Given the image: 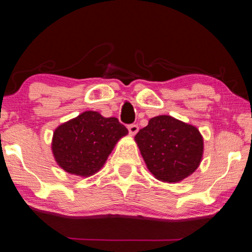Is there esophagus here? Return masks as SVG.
Returning a JSON list of instances; mask_svg holds the SVG:
<instances>
[{"label": "esophagus", "instance_id": "obj_1", "mask_svg": "<svg viewBox=\"0 0 252 252\" xmlns=\"http://www.w3.org/2000/svg\"><path fill=\"white\" fill-rule=\"evenodd\" d=\"M127 129H129V132H130L131 135H134V134L138 133L139 126L136 125H130L129 126H127Z\"/></svg>", "mask_w": 252, "mask_h": 252}]
</instances>
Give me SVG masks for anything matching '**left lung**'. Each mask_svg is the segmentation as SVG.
Listing matches in <instances>:
<instances>
[{
  "instance_id": "left-lung-1",
  "label": "left lung",
  "mask_w": 252,
  "mask_h": 252,
  "mask_svg": "<svg viewBox=\"0 0 252 252\" xmlns=\"http://www.w3.org/2000/svg\"><path fill=\"white\" fill-rule=\"evenodd\" d=\"M134 140L149 171L162 182H180L201 163L203 138L198 127L173 117L150 119Z\"/></svg>"
}]
</instances>
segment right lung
Masks as SVG:
<instances>
[{"instance_id": "add662e5", "label": "right lung", "mask_w": 252, "mask_h": 252, "mask_svg": "<svg viewBox=\"0 0 252 252\" xmlns=\"http://www.w3.org/2000/svg\"><path fill=\"white\" fill-rule=\"evenodd\" d=\"M126 134L127 129L117 118L85 111L54 130L51 148L60 168L88 178L100 171L117 142Z\"/></svg>"}]
</instances>
